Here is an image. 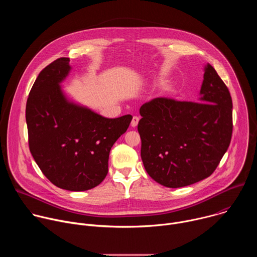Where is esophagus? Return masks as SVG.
<instances>
[{
  "label": "esophagus",
  "instance_id": "1",
  "mask_svg": "<svg viewBox=\"0 0 257 257\" xmlns=\"http://www.w3.org/2000/svg\"><path fill=\"white\" fill-rule=\"evenodd\" d=\"M138 122H139V117L134 116V117L132 118V121H131V126H132V127H136L137 124H138Z\"/></svg>",
  "mask_w": 257,
  "mask_h": 257
}]
</instances>
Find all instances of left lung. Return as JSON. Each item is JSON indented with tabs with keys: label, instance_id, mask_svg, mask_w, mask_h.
Instances as JSON below:
<instances>
[{
	"label": "left lung",
	"instance_id": "8db88e82",
	"mask_svg": "<svg viewBox=\"0 0 257 257\" xmlns=\"http://www.w3.org/2000/svg\"><path fill=\"white\" fill-rule=\"evenodd\" d=\"M200 94L199 101L157 97L139 109L142 163L161 185L179 188L209 177L229 148L232 97L209 64Z\"/></svg>",
	"mask_w": 257,
	"mask_h": 257
}]
</instances>
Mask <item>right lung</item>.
I'll use <instances>...</instances> for the list:
<instances>
[{"label":"right lung","mask_w":257,"mask_h":257,"mask_svg":"<svg viewBox=\"0 0 257 257\" xmlns=\"http://www.w3.org/2000/svg\"><path fill=\"white\" fill-rule=\"evenodd\" d=\"M69 62V58L52 62L31 87L25 109L28 144L35 163L54 185L85 191L105 178L109 151L132 116L107 119L68 101L60 83L71 69Z\"/></svg>","instance_id":"right-lung-1"}]
</instances>
